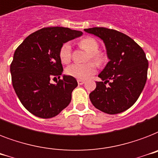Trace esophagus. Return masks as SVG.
I'll return each mask as SVG.
<instances>
[{"label":"esophagus","mask_w":158,"mask_h":158,"mask_svg":"<svg viewBox=\"0 0 158 158\" xmlns=\"http://www.w3.org/2000/svg\"><path fill=\"white\" fill-rule=\"evenodd\" d=\"M77 83H78V85H83V84L85 83V81L77 80Z\"/></svg>","instance_id":"34e87169"}]
</instances>
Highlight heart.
I'll use <instances>...</instances> for the list:
<instances>
[{
  "label": "heart",
  "instance_id": "heart-1",
  "mask_svg": "<svg viewBox=\"0 0 158 158\" xmlns=\"http://www.w3.org/2000/svg\"><path fill=\"white\" fill-rule=\"evenodd\" d=\"M79 46L83 50L89 52L87 56V61L91 60L96 65H101L105 61V55L99 51V42L93 37H85L79 41ZM59 57L62 64H67L71 61L72 47L69 42L62 45L59 49ZM96 71V67L94 63H88L85 64H74L69 66L66 69L67 75L79 80H85L93 75Z\"/></svg>",
  "mask_w": 158,
  "mask_h": 158
}]
</instances>
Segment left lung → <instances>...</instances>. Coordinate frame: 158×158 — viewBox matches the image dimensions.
<instances>
[{"label":"left lung","instance_id":"8db88e82","mask_svg":"<svg viewBox=\"0 0 158 158\" xmlns=\"http://www.w3.org/2000/svg\"><path fill=\"white\" fill-rule=\"evenodd\" d=\"M103 41L110 59L89 94L92 104L108 114L130 108L140 95L147 81L148 62L143 49L126 34L106 27L85 29Z\"/></svg>","mask_w":158,"mask_h":158}]
</instances>
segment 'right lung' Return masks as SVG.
Instances as JSON below:
<instances>
[{
  "label": "right lung",
  "mask_w": 158,
  "mask_h": 158,
  "mask_svg": "<svg viewBox=\"0 0 158 158\" xmlns=\"http://www.w3.org/2000/svg\"><path fill=\"white\" fill-rule=\"evenodd\" d=\"M82 35L69 27H49L30 34L14 54L10 73L15 91L28 112L41 118L57 116L69 105L77 81L64 76L59 57L62 45ZM58 77L57 84L50 80Z\"/></svg>",
  "instance_id": "right-lung-1"
}]
</instances>
